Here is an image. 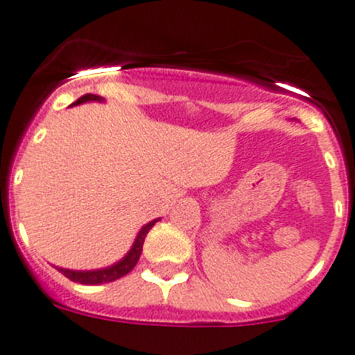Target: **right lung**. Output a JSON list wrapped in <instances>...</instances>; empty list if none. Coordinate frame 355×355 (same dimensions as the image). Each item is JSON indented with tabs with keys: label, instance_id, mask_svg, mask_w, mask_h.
<instances>
[{
	"label": "right lung",
	"instance_id": "right-lung-1",
	"mask_svg": "<svg viewBox=\"0 0 355 355\" xmlns=\"http://www.w3.org/2000/svg\"><path fill=\"white\" fill-rule=\"evenodd\" d=\"M84 101H103V98L98 96V94H84V96H80L79 100L73 101L72 105H80V103H84ZM157 220H160V219L152 220V223L145 224V226L139 230V233H138V236H136L135 243H132L131 250H129L128 254L124 255V259H122V261H119L117 264L108 266V268H105V269H96V271H72V269H63V268H57V269L62 272L63 276H67L70 282L80 283V285H103V283L115 282V279L122 278V276H125L128 272H131L132 268L138 264L146 234H148V231L155 226Z\"/></svg>",
	"mask_w": 355,
	"mask_h": 355
}]
</instances>
